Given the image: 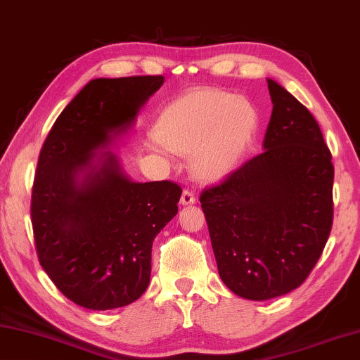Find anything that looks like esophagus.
<instances>
[{
  "mask_svg": "<svg viewBox=\"0 0 360 360\" xmlns=\"http://www.w3.org/2000/svg\"><path fill=\"white\" fill-rule=\"evenodd\" d=\"M180 204L181 205H193V204H196V196H194V193L190 191V190H185L184 193H181Z\"/></svg>",
  "mask_w": 360,
  "mask_h": 360,
  "instance_id": "esophagus-1",
  "label": "esophagus"
}]
</instances>
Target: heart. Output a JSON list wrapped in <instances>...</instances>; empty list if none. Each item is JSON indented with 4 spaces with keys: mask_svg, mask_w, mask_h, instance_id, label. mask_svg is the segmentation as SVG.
Wrapping results in <instances>:
<instances>
[{
    "mask_svg": "<svg viewBox=\"0 0 360 360\" xmlns=\"http://www.w3.org/2000/svg\"><path fill=\"white\" fill-rule=\"evenodd\" d=\"M256 128L257 113L247 99L226 91H193L162 110L156 126L162 142L155 141L151 150L166 161H172L169 149L179 155L193 153L194 172L217 180L236 167Z\"/></svg>",
    "mask_w": 360,
    "mask_h": 360,
    "instance_id": "obj_1",
    "label": "heart"
}]
</instances>
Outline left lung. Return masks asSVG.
Wrapping results in <instances>:
<instances>
[{
  "label": "left lung",
  "mask_w": 360,
  "mask_h": 360,
  "mask_svg": "<svg viewBox=\"0 0 360 360\" xmlns=\"http://www.w3.org/2000/svg\"><path fill=\"white\" fill-rule=\"evenodd\" d=\"M267 84L274 109L264 151L199 198L218 274L248 300L299 288L333 219L332 155L319 124L280 84Z\"/></svg>",
  "instance_id": "1"
}]
</instances>
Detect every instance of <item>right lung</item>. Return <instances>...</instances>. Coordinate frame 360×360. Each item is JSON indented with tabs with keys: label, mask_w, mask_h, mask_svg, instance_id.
I'll list each match as a JSON object with an SVG mask.
<instances>
[{
	"label": "right lung",
	"mask_w": 360,
	"mask_h": 360,
	"mask_svg": "<svg viewBox=\"0 0 360 360\" xmlns=\"http://www.w3.org/2000/svg\"><path fill=\"white\" fill-rule=\"evenodd\" d=\"M162 84V75L90 80L56 118L37 160L31 194L37 257L55 286L88 310L141 297L151 245L179 212V185L131 180L109 150Z\"/></svg>",
	"instance_id": "obj_1"
}]
</instances>
